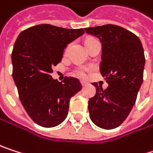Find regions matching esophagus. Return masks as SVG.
<instances>
[{
	"instance_id": "obj_1",
	"label": "esophagus",
	"mask_w": 153,
	"mask_h": 153,
	"mask_svg": "<svg viewBox=\"0 0 153 153\" xmlns=\"http://www.w3.org/2000/svg\"><path fill=\"white\" fill-rule=\"evenodd\" d=\"M81 84H82V87H84V86L86 85V82H81Z\"/></svg>"
}]
</instances>
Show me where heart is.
I'll return each mask as SVG.
<instances>
[{
  "instance_id": "1",
  "label": "heart",
  "mask_w": 153,
  "mask_h": 153,
  "mask_svg": "<svg viewBox=\"0 0 153 153\" xmlns=\"http://www.w3.org/2000/svg\"><path fill=\"white\" fill-rule=\"evenodd\" d=\"M91 39H93V38H89V39H87V41H89ZM68 49H69V46H67L66 52L68 51ZM86 74H87V68H85V67L81 66V67H77V68L74 70V75H76L79 78H85L86 77Z\"/></svg>"
}]
</instances>
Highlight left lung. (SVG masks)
Instances as JSON below:
<instances>
[{
  "mask_svg": "<svg viewBox=\"0 0 153 153\" xmlns=\"http://www.w3.org/2000/svg\"><path fill=\"white\" fill-rule=\"evenodd\" d=\"M86 33L102 43L100 73L108 87L97 82L96 95L90 99L88 108L91 121L100 128L119 126L128 117L143 80L144 52L137 36L112 24L87 27Z\"/></svg>",
  "mask_w": 153,
  "mask_h": 153,
  "instance_id": "1",
  "label": "left lung"
}]
</instances>
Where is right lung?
<instances>
[{
    "label": "right lung",
    "mask_w": 153,
    "mask_h": 153,
    "mask_svg": "<svg viewBox=\"0 0 153 153\" xmlns=\"http://www.w3.org/2000/svg\"><path fill=\"white\" fill-rule=\"evenodd\" d=\"M83 34V28L41 24L23 30L14 44L12 77L22 106L40 126L60 125L68 115L71 98L82 90L78 79L65 77L59 82L50 74L67 45Z\"/></svg>",
    "instance_id": "add662e5"
}]
</instances>
